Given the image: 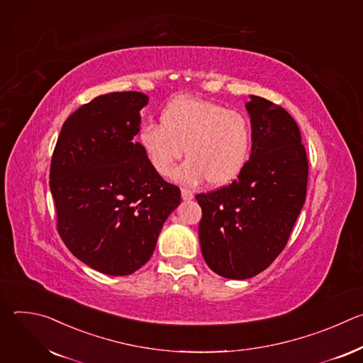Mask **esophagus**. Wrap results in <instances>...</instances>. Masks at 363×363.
Returning <instances> with one entry per match:
<instances>
[{"instance_id":"esophagus-1","label":"esophagus","mask_w":363,"mask_h":363,"mask_svg":"<svg viewBox=\"0 0 363 363\" xmlns=\"http://www.w3.org/2000/svg\"><path fill=\"white\" fill-rule=\"evenodd\" d=\"M181 196H182V199H184V201H191V199L194 198V192H192V191H189V189L182 188V189H181Z\"/></svg>"}]
</instances>
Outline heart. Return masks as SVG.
Instances as JSON below:
<instances>
[{
  "mask_svg": "<svg viewBox=\"0 0 363 363\" xmlns=\"http://www.w3.org/2000/svg\"><path fill=\"white\" fill-rule=\"evenodd\" d=\"M160 121L161 125L149 123L139 133L146 158L160 175H171L184 149L188 161L175 172L181 184L206 179L211 186H223L244 169L251 125L242 113L211 100L182 96L168 103Z\"/></svg>",
  "mask_w": 363,
  "mask_h": 363,
  "instance_id": "b5f03b06",
  "label": "heart"
}]
</instances>
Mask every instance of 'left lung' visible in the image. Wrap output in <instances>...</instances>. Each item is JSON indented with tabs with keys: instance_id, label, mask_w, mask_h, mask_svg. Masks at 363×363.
Masks as SVG:
<instances>
[{
	"instance_id": "left-lung-1",
	"label": "left lung",
	"mask_w": 363,
	"mask_h": 363,
	"mask_svg": "<svg viewBox=\"0 0 363 363\" xmlns=\"http://www.w3.org/2000/svg\"><path fill=\"white\" fill-rule=\"evenodd\" d=\"M251 153L237 179L196 195L205 263L245 280L266 270L286 247L306 201L307 158L294 119L270 100L250 96Z\"/></svg>"
}]
</instances>
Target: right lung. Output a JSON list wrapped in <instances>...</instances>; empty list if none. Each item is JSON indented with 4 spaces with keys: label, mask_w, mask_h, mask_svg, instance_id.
Segmentation results:
<instances>
[{
    "label": "right lung",
    "mask_w": 363,
    "mask_h": 363,
    "mask_svg": "<svg viewBox=\"0 0 363 363\" xmlns=\"http://www.w3.org/2000/svg\"><path fill=\"white\" fill-rule=\"evenodd\" d=\"M149 97H94L60 130L50 169L57 230L74 257L108 276H128L150 258L181 191L161 178L135 136Z\"/></svg>",
    "instance_id": "obj_1"
}]
</instances>
